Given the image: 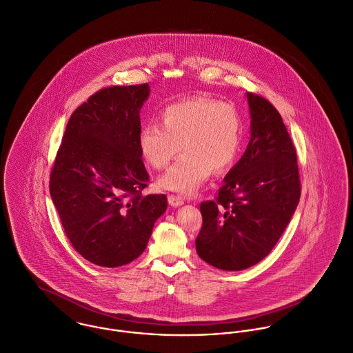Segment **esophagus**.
I'll list each match as a JSON object with an SVG mask.
<instances>
[{"instance_id": "1", "label": "esophagus", "mask_w": 353, "mask_h": 353, "mask_svg": "<svg viewBox=\"0 0 353 353\" xmlns=\"http://www.w3.org/2000/svg\"><path fill=\"white\" fill-rule=\"evenodd\" d=\"M168 201H169V205L173 208H179V206L184 205V198L180 195H169Z\"/></svg>"}]
</instances>
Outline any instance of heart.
<instances>
[{
  "instance_id": "1",
  "label": "heart",
  "mask_w": 353,
  "mask_h": 353,
  "mask_svg": "<svg viewBox=\"0 0 353 353\" xmlns=\"http://www.w3.org/2000/svg\"><path fill=\"white\" fill-rule=\"evenodd\" d=\"M161 125L147 124L138 137L144 161L154 169H165L183 155L159 179V187L179 192H194L210 173H222L236 161L243 125L239 112L229 103L194 97L166 106Z\"/></svg>"
}]
</instances>
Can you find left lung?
<instances>
[{
	"instance_id": "8db88e82",
	"label": "left lung",
	"mask_w": 353,
	"mask_h": 353,
	"mask_svg": "<svg viewBox=\"0 0 353 353\" xmlns=\"http://www.w3.org/2000/svg\"><path fill=\"white\" fill-rule=\"evenodd\" d=\"M251 139L214 201L201 203L196 252L219 270L237 272L265 259L297 208L301 185L294 144L279 110L247 92Z\"/></svg>"
}]
</instances>
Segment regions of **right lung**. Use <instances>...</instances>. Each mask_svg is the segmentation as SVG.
<instances>
[{
	"mask_svg": "<svg viewBox=\"0 0 353 353\" xmlns=\"http://www.w3.org/2000/svg\"><path fill=\"white\" fill-rule=\"evenodd\" d=\"M147 83L92 94L70 117L50 172V196L72 247L119 268L145 250L166 195H141L150 176L138 145Z\"/></svg>",
	"mask_w": 353,
	"mask_h": 353,
	"instance_id": "1",
	"label": "right lung"
}]
</instances>
